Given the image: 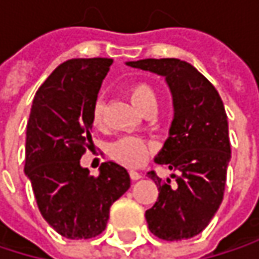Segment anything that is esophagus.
<instances>
[{
  "mask_svg": "<svg viewBox=\"0 0 259 259\" xmlns=\"http://www.w3.org/2000/svg\"><path fill=\"white\" fill-rule=\"evenodd\" d=\"M130 177H132V180H139V179H142V174L138 171H130Z\"/></svg>",
  "mask_w": 259,
  "mask_h": 259,
  "instance_id": "obj_1",
  "label": "esophagus"
}]
</instances>
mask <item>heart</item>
Segmentation results:
<instances>
[{
	"mask_svg": "<svg viewBox=\"0 0 259 259\" xmlns=\"http://www.w3.org/2000/svg\"><path fill=\"white\" fill-rule=\"evenodd\" d=\"M130 99L133 102V105L144 112L147 108L156 106L157 108V94L153 90L151 85L145 83V82H136L130 87L129 90ZM93 123L94 126H100L103 123V103L102 100H97L93 109ZM153 151V145L139 136H123L120 139H117L115 142H112L109 145V154L118 160L120 163L126 165V166H141L148 156Z\"/></svg>",
	"mask_w": 259,
	"mask_h": 259,
	"instance_id": "b5f03b06",
	"label": "heart"
}]
</instances>
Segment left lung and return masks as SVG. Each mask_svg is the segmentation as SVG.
I'll return each mask as SVG.
<instances>
[{
    "label": "left lung",
    "mask_w": 259,
    "mask_h": 259,
    "mask_svg": "<svg viewBox=\"0 0 259 259\" xmlns=\"http://www.w3.org/2000/svg\"><path fill=\"white\" fill-rule=\"evenodd\" d=\"M130 67L163 76L174 106L168 138L154 162L179 171L176 186L148 172L157 184L156 204L145 211L150 231L162 240L195 237L216 214L231 160L228 118L224 102L192 64L177 58L127 61Z\"/></svg>",
    "instance_id": "1"
}]
</instances>
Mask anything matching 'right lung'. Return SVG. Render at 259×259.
<instances>
[{
    "instance_id": "add662e5",
    "label": "right lung",
    "mask_w": 259,
    "mask_h": 259,
    "mask_svg": "<svg viewBox=\"0 0 259 259\" xmlns=\"http://www.w3.org/2000/svg\"><path fill=\"white\" fill-rule=\"evenodd\" d=\"M109 58H75L60 64L37 90L26 124L25 176L43 219L66 238L105 231L111 205L130 187L127 169L105 162L99 177L80 166L91 147L93 109Z\"/></svg>"
}]
</instances>
